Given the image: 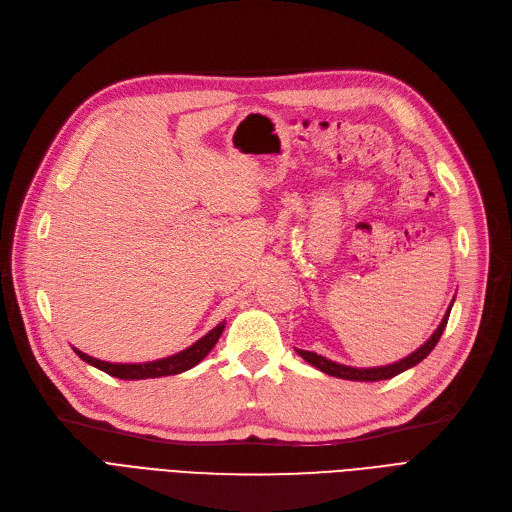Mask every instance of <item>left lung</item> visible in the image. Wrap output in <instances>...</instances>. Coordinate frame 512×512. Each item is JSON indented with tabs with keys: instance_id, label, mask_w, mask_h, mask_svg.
Returning <instances> with one entry per match:
<instances>
[{
	"instance_id": "8db88e82",
	"label": "left lung",
	"mask_w": 512,
	"mask_h": 512,
	"mask_svg": "<svg viewBox=\"0 0 512 512\" xmlns=\"http://www.w3.org/2000/svg\"><path fill=\"white\" fill-rule=\"evenodd\" d=\"M450 311H452V305L448 309V314L443 316L441 324L437 326V330L433 332V337L422 345L420 349H416L412 355H408V358L399 360L395 364H389V366H381V368H351V366H343V364H337V362H330L326 358H322V355L314 353V351H303V349H297V353L301 355V358L305 362H309L311 366H316L318 370L330 374V376H337V379H347V381H385V379H391V376H397L402 374L404 370L416 366L418 362H422L427 358V355L435 349V345L439 343L443 330H446V324H448V318H450Z\"/></svg>"
}]
</instances>
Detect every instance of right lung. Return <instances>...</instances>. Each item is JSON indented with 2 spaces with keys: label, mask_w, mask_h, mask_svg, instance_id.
<instances>
[{
  "label": "right lung",
  "mask_w": 512,
  "mask_h": 512,
  "mask_svg": "<svg viewBox=\"0 0 512 512\" xmlns=\"http://www.w3.org/2000/svg\"><path fill=\"white\" fill-rule=\"evenodd\" d=\"M224 322L217 324L209 335H205L201 341H196L192 347L171 355V358L165 360H157V362H148V364H110V362H102L92 358V355L81 353L79 349H75V353L79 358L87 364H92L96 368H100L102 372L117 376V379H125V381H140V379H159V376H171V374H180L190 370L192 366H196L201 362L205 355L215 347L217 339L224 332Z\"/></svg>",
  "instance_id": "obj_1"
}]
</instances>
